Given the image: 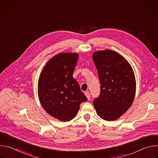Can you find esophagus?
<instances>
[{"mask_svg":"<svg viewBox=\"0 0 158 158\" xmlns=\"http://www.w3.org/2000/svg\"><path fill=\"white\" fill-rule=\"evenodd\" d=\"M85 96L87 97V98L88 100H89L90 98H91V96H90V93H88V92L85 93Z\"/></svg>","mask_w":158,"mask_h":158,"instance_id":"obj_1","label":"esophagus"}]
</instances>
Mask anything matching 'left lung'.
Returning a JSON list of instances; mask_svg holds the SVG:
<instances>
[{
    "label": "left lung",
    "instance_id": "1",
    "mask_svg": "<svg viewBox=\"0 0 158 158\" xmlns=\"http://www.w3.org/2000/svg\"><path fill=\"white\" fill-rule=\"evenodd\" d=\"M93 59L101 84V94L93 104L98 116L112 121L119 119L131 106L136 82L131 64L121 54L110 49L96 51Z\"/></svg>",
    "mask_w": 158,
    "mask_h": 158
}]
</instances>
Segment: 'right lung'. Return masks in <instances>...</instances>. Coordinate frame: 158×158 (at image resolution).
Segmentation results:
<instances>
[{
	"label": "right lung",
	"instance_id": "add662e5",
	"mask_svg": "<svg viewBox=\"0 0 158 158\" xmlns=\"http://www.w3.org/2000/svg\"><path fill=\"white\" fill-rule=\"evenodd\" d=\"M79 54L60 53L44 65L38 81L39 101L48 113L60 121L76 117L80 104L87 100L73 77Z\"/></svg>",
	"mask_w": 158,
	"mask_h": 158
}]
</instances>
